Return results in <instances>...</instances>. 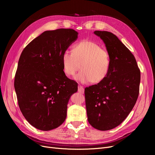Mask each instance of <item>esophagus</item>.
I'll list each match as a JSON object with an SVG mask.
<instances>
[{
  "instance_id": "34e87169",
  "label": "esophagus",
  "mask_w": 155,
  "mask_h": 155,
  "mask_svg": "<svg viewBox=\"0 0 155 155\" xmlns=\"http://www.w3.org/2000/svg\"><path fill=\"white\" fill-rule=\"evenodd\" d=\"M78 91L80 94H84V87H82L81 85H78Z\"/></svg>"
}]
</instances>
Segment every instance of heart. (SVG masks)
Instances as JSON below:
<instances>
[{
  "label": "heart",
  "mask_w": 155,
  "mask_h": 155,
  "mask_svg": "<svg viewBox=\"0 0 155 155\" xmlns=\"http://www.w3.org/2000/svg\"><path fill=\"white\" fill-rule=\"evenodd\" d=\"M61 63L65 75L72 76L80 68L81 70L75 79L82 84L99 83L106 77L110 67L108 51L91 41L84 40L73 48L72 51H64Z\"/></svg>",
  "instance_id": "1"
}]
</instances>
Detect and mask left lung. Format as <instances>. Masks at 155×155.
I'll return each mask as SVG.
<instances>
[{"label": "left lung", "instance_id": "left-lung-1", "mask_svg": "<svg viewBox=\"0 0 155 155\" xmlns=\"http://www.w3.org/2000/svg\"><path fill=\"white\" fill-rule=\"evenodd\" d=\"M110 58L107 76L85 88L88 121L94 128L107 131L119 126L134 107L140 91V70L134 55L108 31H95Z\"/></svg>", "mask_w": 155, "mask_h": 155}]
</instances>
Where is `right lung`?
<instances>
[{
    "instance_id": "right-lung-1",
    "label": "right lung",
    "mask_w": 155,
    "mask_h": 155,
    "mask_svg": "<svg viewBox=\"0 0 155 155\" xmlns=\"http://www.w3.org/2000/svg\"><path fill=\"white\" fill-rule=\"evenodd\" d=\"M72 29L46 31L22 51L14 79L19 107L28 123L50 131L63 124L67 105L78 91L63 71L61 55L77 40Z\"/></svg>"
}]
</instances>
